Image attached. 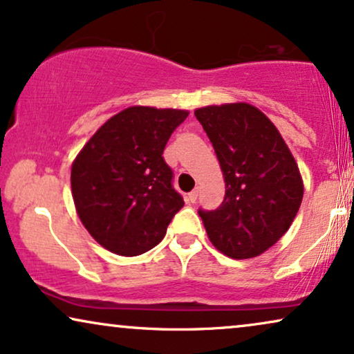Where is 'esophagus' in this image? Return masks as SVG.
Segmentation results:
<instances>
[{
  "label": "esophagus",
  "mask_w": 354,
  "mask_h": 354,
  "mask_svg": "<svg viewBox=\"0 0 354 354\" xmlns=\"http://www.w3.org/2000/svg\"><path fill=\"white\" fill-rule=\"evenodd\" d=\"M197 196H199V189H197V187H196L194 191L189 192V194L186 196V201H187V202H191V204H194V202L197 201Z\"/></svg>",
  "instance_id": "1"
}]
</instances>
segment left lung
Listing matches in <instances>:
<instances>
[{"instance_id":"left-lung-1","label":"left lung","mask_w":354,"mask_h":354,"mask_svg":"<svg viewBox=\"0 0 354 354\" xmlns=\"http://www.w3.org/2000/svg\"><path fill=\"white\" fill-rule=\"evenodd\" d=\"M225 178V199L202 210L214 246L232 259L272 248L293 223L303 201L299 168L275 124L249 103L197 108Z\"/></svg>"}]
</instances>
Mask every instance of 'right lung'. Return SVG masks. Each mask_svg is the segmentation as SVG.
<instances>
[{
  "instance_id": "1",
  "label": "right lung",
  "mask_w": 354,
  "mask_h": 354,
  "mask_svg": "<svg viewBox=\"0 0 354 354\" xmlns=\"http://www.w3.org/2000/svg\"><path fill=\"white\" fill-rule=\"evenodd\" d=\"M186 110L129 106L111 116L75 157L71 189L79 218L98 244L133 257L162 241L185 205L163 150Z\"/></svg>"
}]
</instances>
